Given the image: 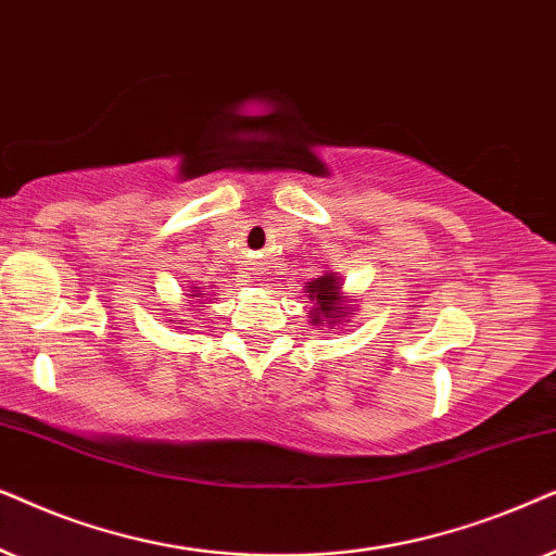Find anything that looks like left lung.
Masks as SVG:
<instances>
[{
  "label": "left lung",
  "mask_w": 556,
  "mask_h": 556,
  "mask_svg": "<svg viewBox=\"0 0 556 556\" xmlns=\"http://www.w3.org/2000/svg\"><path fill=\"white\" fill-rule=\"evenodd\" d=\"M309 300H315V309H309L315 325H323L328 320H336V317H343L345 307H340V287L336 277H325L309 282Z\"/></svg>",
  "instance_id": "obj_1"
}]
</instances>
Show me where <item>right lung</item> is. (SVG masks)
<instances>
[{
    "label": "right lung",
    "mask_w": 556,
    "mask_h": 556,
    "mask_svg": "<svg viewBox=\"0 0 556 556\" xmlns=\"http://www.w3.org/2000/svg\"><path fill=\"white\" fill-rule=\"evenodd\" d=\"M195 292H198V287H195ZM192 298H198V294H192Z\"/></svg>",
    "instance_id": "right-lung-1"
}]
</instances>
